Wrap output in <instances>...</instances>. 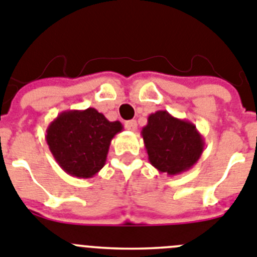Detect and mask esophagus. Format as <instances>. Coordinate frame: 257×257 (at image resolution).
I'll list each match as a JSON object with an SVG mask.
<instances>
[{"label":"esophagus","instance_id":"obj_1","mask_svg":"<svg viewBox=\"0 0 257 257\" xmlns=\"http://www.w3.org/2000/svg\"><path fill=\"white\" fill-rule=\"evenodd\" d=\"M125 128L128 129V131L134 132L137 129V121H136V120H128V121H125Z\"/></svg>","mask_w":257,"mask_h":257}]
</instances>
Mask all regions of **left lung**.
I'll return each mask as SVG.
<instances>
[{"mask_svg": "<svg viewBox=\"0 0 257 257\" xmlns=\"http://www.w3.org/2000/svg\"><path fill=\"white\" fill-rule=\"evenodd\" d=\"M141 134L151 165L170 177L189 170L205 147L195 124L174 117L166 110L150 115Z\"/></svg>", "mask_w": 257, "mask_h": 257, "instance_id": "1", "label": "left lung"}]
</instances>
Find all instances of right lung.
Returning a JSON list of instances; mask_svg holds the SVG:
<instances>
[{
    "instance_id": "obj_1",
    "label": "right lung",
    "mask_w": 257,
    "mask_h": 257,
    "mask_svg": "<svg viewBox=\"0 0 257 257\" xmlns=\"http://www.w3.org/2000/svg\"><path fill=\"white\" fill-rule=\"evenodd\" d=\"M121 131L120 121H108L93 107L66 110L51 121L46 141L66 174L87 179L103 168L111 140Z\"/></svg>"
}]
</instances>
